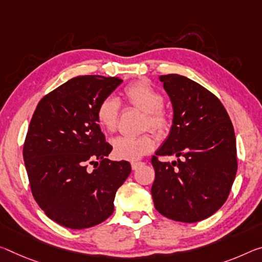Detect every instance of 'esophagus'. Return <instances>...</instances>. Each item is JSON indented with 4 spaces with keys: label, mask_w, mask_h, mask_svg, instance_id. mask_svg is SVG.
Returning a JSON list of instances; mask_svg holds the SVG:
<instances>
[{
    "label": "esophagus",
    "mask_w": 262,
    "mask_h": 262,
    "mask_svg": "<svg viewBox=\"0 0 262 262\" xmlns=\"http://www.w3.org/2000/svg\"><path fill=\"white\" fill-rule=\"evenodd\" d=\"M132 169L133 170H138L140 167H142V162H132Z\"/></svg>",
    "instance_id": "esophagus-1"
}]
</instances>
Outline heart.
Returning a JSON list of instances; mask_svg holds the SVG:
<instances>
[{
    "label": "heart",
    "mask_w": 262,
    "mask_h": 262,
    "mask_svg": "<svg viewBox=\"0 0 262 262\" xmlns=\"http://www.w3.org/2000/svg\"><path fill=\"white\" fill-rule=\"evenodd\" d=\"M122 97L127 103L144 112L143 128L164 134L170 128V115L163 106V97L159 91L146 81H135L124 87ZM97 120L103 129L113 132L118 127L120 116L119 102L112 97H106L99 102L95 111ZM113 154L116 159L134 161L146 155L154 148V139L149 134L136 138L118 136L112 140Z\"/></svg>",
    "instance_id": "obj_1"
}]
</instances>
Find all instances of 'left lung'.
Segmentation results:
<instances>
[{"label": "left lung", "instance_id": "1", "mask_svg": "<svg viewBox=\"0 0 262 262\" xmlns=\"http://www.w3.org/2000/svg\"><path fill=\"white\" fill-rule=\"evenodd\" d=\"M172 103L170 134L152 156L156 210L169 219L196 223L209 218L226 202L236 168L233 124L221 100L180 74L161 76ZM159 156H176L161 162Z\"/></svg>", "mask_w": 262, "mask_h": 262}]
</instances>
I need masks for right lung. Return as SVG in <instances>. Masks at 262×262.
<instances>
[{"label": "right lung", "mask_w": 262, "mask_h": 262, "mask_svg": "<svg viewBox=\"0 0 262 262\" xmlns=\"http://www.w3.org/2000/svg\"><path fill=\"white\" fill-rule=\"evenodd\" d=\"M121 82L118 77L72 78L45 95L32 115L23 146L29 183L37 204L61 226L81 230L106 221L132 171L129 162L106 159L113 148L95 115Z\"/></svg>", "instance_id": "obj_1"}]
</instances>
